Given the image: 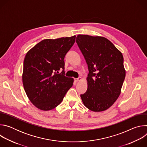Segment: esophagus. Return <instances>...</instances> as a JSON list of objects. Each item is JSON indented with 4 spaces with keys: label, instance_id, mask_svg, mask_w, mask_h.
<instances>
[{
    "label": "esophagus",
    "instance_id": "34e87169",
    "mask_svg": "<svg viewBox=\"0 0 147 147\" xmlns=\"http://www.w3.org/2000/svg\"><path fill=\"white\" fill-rule=\"evenodd\" d=\"M74 80L76 81V82H79L80 81L82 80V78L81 77H78V78H75Z\"/></svg>",
    "mask_w": 147,
    "mask_h": 147
}]
</instances>
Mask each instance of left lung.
Listing matches in <instances>:
<instances>
[{
    "label": "left lung",
    "mask_w": 147,
    "mask_h": 147,
    "mask_svg": "<svg viewBox=\"0 0 147 147\" xmlns=\"http://www.w3.org/2000/svg\"><path fill=\"white\" fill-rule=\"evenodd\" d=\"M76 42L85 57L89 73L87 91L80 95L90 111L109 108L119 98L125 76L121 52L107 38L79 34Z\"/></svg>",
    "instance_id": "left-lung-1"
}]
</instances>
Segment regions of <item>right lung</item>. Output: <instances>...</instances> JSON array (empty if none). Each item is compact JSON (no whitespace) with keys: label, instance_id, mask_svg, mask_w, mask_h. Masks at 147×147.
<instances>
[{"label":"right lung","instance_id":"1","mask_svg":"<svg viewBox=\"0 0 147 147\" xmlns=\"http://www.w3.org/2000/svg\"><path fill=\"white\" fill-rule=\"evenodd\" d=\"M76 36L44 39L27 52L23 84L28 99L38 109L48 111L55 108L73 86L74 79L65 76L64 58ZM60 69L63 70L59 74Z\"/></svg>","mask_w":147,"mask_h":147}]
</instances>
